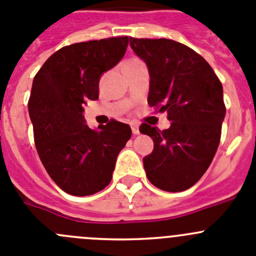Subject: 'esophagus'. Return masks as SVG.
I'll use <instances>...</instances> for the list:
<instances>
[{"label":"esophagus","instance_id":"34e87169","mask_svg":"<svg viewBox=\"0 0 256 256\" xmlns=\"http://www.w3.org/2000/svg\"><path fill=\"white\" fill-rule=\"evenodd\" d=\"M130 126H132L133 134H140V126H138V124L132 123V124H130Z\"/></svg>","mask_w":256,"mask_h":256}]
</instances>
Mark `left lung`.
Instances as JSON below:
<instances>
[{"label": "left lung", "mask_w": 256, "mask_h": 256, "mask_svg": "<svg viewBox=\"0 0 256 256\" xmlns=\"http://www.w3.org/2000/svg\"><path fill=\"white\" fill-rule=\"evenodd\" d=\"M130 48L150 74V106L168 112V130L142 124L140 133L154 140L144 157L150 182L166 192L193 186L210 168L221 140L226 116L224 88L207 60L170 39H134Z\"/></svg>", "instance_id": "1"}]
</instances>
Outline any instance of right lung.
I'll use <instances>...</instances> for the list:
<instances>
[{"label":"right lung","instance_id":"1","mask_svg":"<svg viewBox=\"0 0 256 256\" xmlns=\"http://www.w3.org/2000/svg\"><path fill=\"white\" fill-rule=\"evenodd\" d=\"M128 40L109 38L63 46L34 77L28 108L35 146L49 176L66 193L85 196L108 186L132 136L128 124L116 120L91 130L84 116L86 102L99 99L100 77L120 62Z\"/></svg>","mask_w":256,"mask_h":256}]
</instances>
